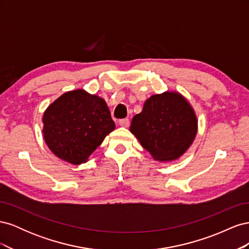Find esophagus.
Listing matches in <instances>:
<instances>
[{"label":"esophagus","instance_id":"obj_1","mask_svg":"<svg viewBox=\"0 0 249 249\" xmlns=\"http://www.w3.org/2000/svg\"><path fill=\"white\" fill-rule=\"evenodd\" d=\"M118 124H119V125H120V126L126 127V126H129V124H130V120L127 119V118H123V119H119Z\"/></svg>","mask_w":249,"mask_h":249}]
</instances>
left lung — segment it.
I'll return each mask as SVG.
<instances>
[{
    "instance_id": "left-lung-1",
    "label": "left lung",
    "mask_w": 249,
    "mask_h": 249,
    "mask_svg": "<svg viewBox=\"0 0 249 249\" xmlns=\"http://www.w3.org/2000/svg\"><path fill=\"white\" fill-rule=\"evenodd\" d=\"M130 131L157 161H171L190 147L197 132L191 106L178 92L155 94L133 117Z\"/></svg>"
}]
</instances>
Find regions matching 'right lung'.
<instances>
[{
	"instance_id": "1",
	"label": "right lung",
	"mask_w": 249,
	"mask_h": 249,
	"mask_svg": "<svg viewBox=\"0 0 249 249\" xmlns=\"http://www.w3.org/2000/svg\"><path fill=\"white\" fill-rule=\"evenodd\" d=\"M42 123L49 148L60 159L76 165L86 162L115 129L106 102L81 89L66 92L51 104Z\"/></svg>"
}]
</instances>
